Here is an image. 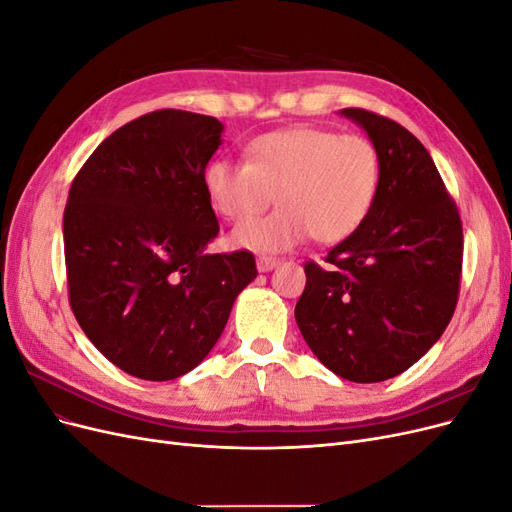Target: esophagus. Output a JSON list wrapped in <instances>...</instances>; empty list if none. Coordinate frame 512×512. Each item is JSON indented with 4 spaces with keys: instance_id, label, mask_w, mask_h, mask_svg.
Wrapping results in <instances>:
<instances>
[{
    "instance_id": "34e87169",
    "label": "esophagus",
    "mask_w": 512,
    "mask_h": 512,
    "mask_svg": "<svg viewBox=\"0 0 512 512\" xmlns=\"http://www.w3.org/2000/svg\"><path fill=\"white\" fill-rule=\"evenodd\" d=\"M277 265H280V260L277 258H271V256H258L256 260V267L260 273H267V271H273Z\"/></svg>"
}]
</instances>
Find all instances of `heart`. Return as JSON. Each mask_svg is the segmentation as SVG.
<instances>
[{
    "instance_id": "b5f03b06",
    "label": "heart",
    "mask_w": 512,
    "mask_h": 512,
    "mask_svg": "<svg viewBox=\"0 0 512 512\" xmlns=\"http://www.w3.org/2000/svg\"><path fill=\"white\" fill-rule=\"evenodd\" d=\"M382 181L376 145L359 134L297 126L256 136L245 162L215 158L203 185L213 209L241 224L232 243L258 252H286L312 235L337 243L361 228L374 209ZM278 192L283 207L247 223Z\"/></svg>"
}]
</instances>
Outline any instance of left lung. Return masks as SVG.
Segmentation results:
<instances>
[{"instance_id": "1", "label": "left lung", "mask_w": 512, "mask_h": 512, "mask_svg": "<svg viewBox=\"0 0 512 512\" xmlns=\"http://www.w3.org/2000/svg\"><path fill=\"white\" fill-rule=\"evenodd\" d=\"M342 115L380 153V192L361 228L327 254V267L307 262L294 318L324 367L367 384L412 367L448 327L463 230L436 164L412 132L363 108Z\"/></svg>"}]
</instances>
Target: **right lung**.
<instances>
[{"label": "right lung", "mask_w": 512, "mask_h": 512, "mask_svg": "<svg viewBox=\"0 0 512 512\" xmlns=\"http://www.w3.org/2000/svg\"><path fill=\"white\" fill-rule=\"evenodd\" d=\"M224 126L162 108L104 138L64 211L70 307L108 361L141 380H175L218 342L250 252L207 254L220 224L203 173Z\"/></svg>", "instance_id": "add662e5"}]
</instances>
